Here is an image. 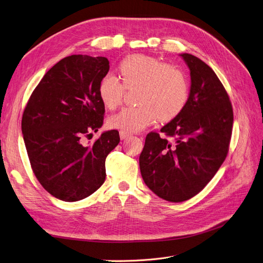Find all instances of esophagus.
I'll return each instance as SVG.
<instances>
[{
  "instance_id": "34e87169",
  "label": "esophagus",
  "mask_w": 263,
  "mask_h": 263,
  "mask_svg": "<svg viewBox=\"0 0 263 263\" xmlns=\"http://www.w3.org/2000/svg\"><path fill=\"white\" fill-rule=\"evenodd\" d=\"M130 135H132L130 133L125 132V130H121V132H119V137H121V139H126L127 137H129Z\"/></svg>"
}]
</instances>
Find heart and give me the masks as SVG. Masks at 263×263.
Listing matches in <instances>:
<instances>
[{"mask_svg":"<svg viewBox=\"0 0 263 263\" xmlns=\"http://www.w3.org/2000/svg\"><path fill=\"white\" fill-rule=\"evenodd\" d=\"M119 79L107 73L99 83L100 99L107 108L114 109L123 101L125 87L138 86L136 102L139 106L125 107L108 118L110 128L128 133L140 132L157 117L171 121L184 108L189 99V83L179 68L151 55L136 53L119 65Z\"/></svg>","mask_w":263,"mask_h":263,"instance_id":"obj_1","label":"heart"}]
</instances>
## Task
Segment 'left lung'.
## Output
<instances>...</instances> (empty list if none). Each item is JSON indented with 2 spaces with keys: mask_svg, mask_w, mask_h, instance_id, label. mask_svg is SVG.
I'll use <instances>...</instances> for the list:
<instances>
[{
  "mask_svg": "<svg viewBox=\"0 0 263 263\" xmlns=\"http://www.w3.org/2000/svg\"><path fill=\"white\" fill-rule=\"evenodd\" d=\"M190 69L191 90L181 113L147 135L139 157L141 177L159 197L190 200L206 186L225 161L232 138V103L216 73L204 61L182 53Z\"/></svg>",
  "mask_w": 263,
  "mask_h": 263,
  "instance_id": "obj_1",
  "label": "left lung"
}]
</instances>
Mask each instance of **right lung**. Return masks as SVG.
Listing matches in <instances>:
<instances>
[{
  "label": "right lung",
  "mask_w": 263,
  "mask_h": 263,
  "mask_svg": "<svg viewBox=\"0 0 263 263\" xmlns=\"http://www.w3.org/2000/svg\"><path fill=\"white\" fill-rule=\"evenodd\" d=\"M108 70L105 57L63 58L44 76L24 109L22 133L31 169L61 201L83 200L105 181V159L118 145V132L103 133L90 146L82 140L103 125L99 83Z\"/></svg>",
  "instance_id": "add662e5"
}]
</instances>
